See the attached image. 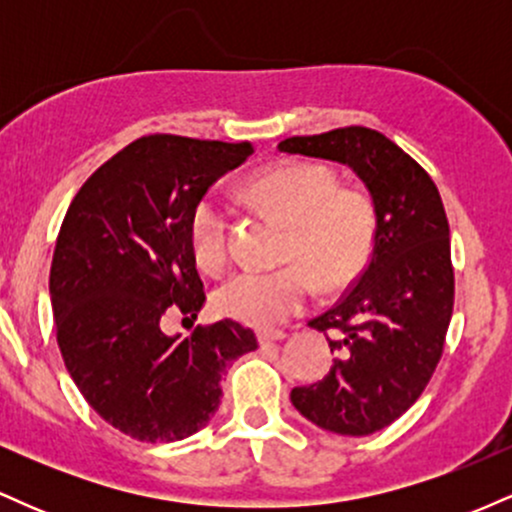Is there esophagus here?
Instances as JSON below:
<instances>
[{"label":"esophagus","mask_w":512,"mask_h":512,"mask_svg":"<svg viewBox=\"0 0 512 512\" xmlns=\"http://www.w3.org/2000/svg\"><path fill=\"white\" fill-rule=\"evenodd\" d=\"M257 339H260V344L284 342V339H286V332H281V330H264V332L257 334Z\"/></svg>","instance_id":"34e87169"}]
</instances>
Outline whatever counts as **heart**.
<instances>
[{"label":"heart","mask_w":512,"mask_h":512,"mask_svg":"<svg viewBox=\"0 0 512 512\" xmlns=\"http://www.w3.org/2000/svg\"><path fill=\"white\" fill-rule=\"evenodd\" d=\"M248 197L289 226L286 260L276 269H243L214 293L221 315L267 327L301 313L313 296V273L322 289L349 284L368 260L373 211L358 192L339 190L337 175L315 163H279L248 185ZM231 211L219 192H207L190 214V243L207 272H221L228 255ZM302 264L298 265L297 262Z\"/></svg>","instance_id":"b5f03b06"}]
</instances>
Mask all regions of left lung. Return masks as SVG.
<instances>
[{
    "label": "left lung",
    "instance_id": "obj_1",
    "mask_svg": "<svg viewBox=\"0 0 512 512\" xmlns=\"http://www.w3.org/2000/svg\"><path fill=\"white\" fill-rule=\"evenodd\" d=\"M281 154L342 163L366 185L373 252L342 301L308 325L330 334V373L293 387L308 421L339 436L383 431L419 399L443 354L455 301L450 228L438 187L409 154L368 127L291 137Z\"/></svg>",
    "mask_w": 512,
    "mask_h": 512
}]
</instances>
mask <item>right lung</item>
Listing matches in <instances>:
<instances>
[{
	"label": "right lung",
	"instance_id": "right-lung-1",
	"mask_svg": "<svg viewBox=\"0 0 512 512\" xmlns=\"http://www.w3.org/2000/svg\"><path fill=\"white\" fill-rule=\"evenodd\" d=\"M252 146L151 134L105 161L76 192L50 269L64 366L110 426L144 443H173L209 424L221 375L257 349L255 332L221 320L182 337L170 313L197 320L204 284L190 214Z\"/></svg>",
	"mask_w": 512,
	"mask_h": 512
}]
</instances>
